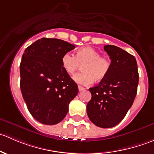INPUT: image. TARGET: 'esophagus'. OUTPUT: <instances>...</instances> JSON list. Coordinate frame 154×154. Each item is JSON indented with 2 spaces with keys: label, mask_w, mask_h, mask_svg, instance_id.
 I'll list each match as a JSON object with an SVG mask.
<instances>
[{
  "label": "esophagus",
  "mask_w": 154,
  "mask_h": 154,
  "mask_svg": "<svg viewBox=\"0 0 154 154\" xmlns=\"http://www.w3.org/2000/svg\"><path fill=\"white\" fill-rule=\"evenodd\" d=\"M78 89H79V91H84L86 88H85L84 87H83L81 86H78Z\"/></svg>",
  "instance_id": "1"
}]
</instances>
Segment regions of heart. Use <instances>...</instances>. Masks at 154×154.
Instances as JSON below:
<instances>
[{"label":"heart","mask_w":154,"mask_h":154,"mask_svg":"<svg viewBox=\"0 0 154 154\" xmlns=\"http://www.w3.org/2000/svg\"><path fill=\"white\" fill-rule=\"evenodd\" d=\"M61 62L63 68L68 74H73L82 66V71L74 74L73 80L84 86H88L94 80H103L111 68L109 59L100 56L99 51L91 47L77 50L75 56L71 53H66L62 57Z\"/></svg>","instance_id":"b5f03b06"}]
</instances>
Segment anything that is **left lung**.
<instances>
[{
    "label": "left lung",
    "mask_w": 154,
    "mask_h": 154,
    "mask_svg": "<svg viewBox=\"0 0 154 154\" xmlns=\"http://www.w3.org/2000/svg\"><path fill=\"white\" fill-rule=\"evenodd\" d=\"M109 56V72L97 86L90 88L91 98L87 115L94 125L110 128L120 123L133 105L137 93L139 72L134 56L114 45H105Z\"/></svg>",
    "instance_id": "8db88e82"
}]
</instances>
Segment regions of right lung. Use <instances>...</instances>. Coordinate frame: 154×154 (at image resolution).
I'll list each match as a JSON object with an SVG mask.
<instances>
[{
    "label": "right lung",
    "mask_w": 154,
    "mask_h": 154,
    "mask_svg": "<svg viewBox=\"0 0 154 154\" xmlns=\"http://www.w3.org/2000/svg\"><path fill=\"white\" fill-rule=\"evenodd\" d=\"M75 48L58 38H42L24 51L20 64V88L32 117L54 125L63 120L78 93L77 83L62 66V57Z\"/></svg>",
    "instance_id": "add662e5"
}]
</instances>
